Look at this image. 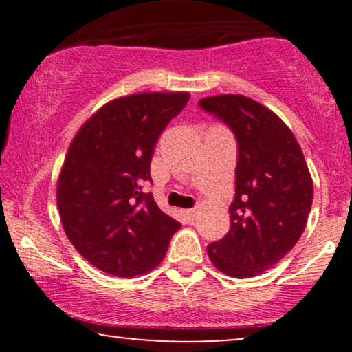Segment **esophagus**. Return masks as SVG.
<instances>
[{"label": "esophagus", "instance_id": "obj_1", "mask_svg": "<svg viewBox=\"0 0 352 352\" xmlns=\"http://www.w3.org/2000/svg\"><path fill=\"white\" fill-rule=\"evenodd\" d=\"M186 214H187V216H189V218H190V219H194V218H195V216H197V210H187V211H186Z\"/></svg>", "mask_w": 352, "mask_h": 352}]
</instances>
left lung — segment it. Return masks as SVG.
<instances>
[{
  "mask_svg": "<svg viewBox=\"0 0 352 352\" xmlns=\"http://www.w3.org/2000/svg\"><path fill=\"white\" fill-rule=\"evenodd\" d=\"M199 104L229 124L239 146L230 230L208 245V256L226 276L254 277L300 240L314 195L311 173L295 134L266 105L242 94Z\"/></svg>",
  "mask_w": 352,
  "mask_h": 352,
  "instance_id": "obj_1",
  "label": "left lung"
}]
</instances>
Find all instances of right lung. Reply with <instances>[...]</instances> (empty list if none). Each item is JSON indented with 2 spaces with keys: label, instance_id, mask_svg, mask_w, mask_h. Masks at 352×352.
<instances>
[{
  "label": "right lung",
  "instance_id": "add662e5",
  "mask_svg": "<svg viewBox=\"0 0 352 352\" xmlns=\"http://www.w3.org/2000/svg\"><path fill=\"white\" fill-rule=\"evenodd\" d=\"M189 93H136L104 104L72 139L57 179L67 237L86 261L115 277L151 272L181 223L142 184L153 146Z\"/></svg>",
  "mask_w": 352,
  "mask_h": 352
}]
</instances>
